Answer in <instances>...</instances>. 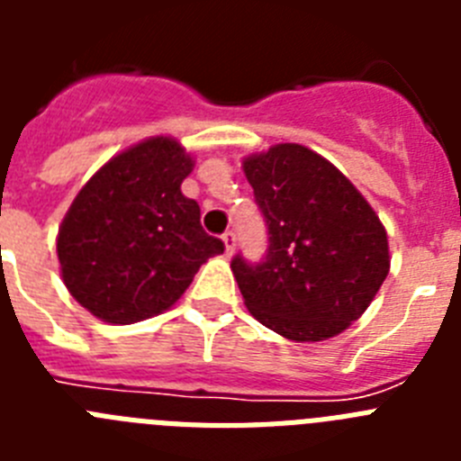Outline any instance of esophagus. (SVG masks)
I'll return each instance as SVG.
<instances>
[{
  "mask_svg": "<svg viewBox=\"0 0 461 461\" xmlns=\"http://www.w3.org/2000/svg\"><path fill=\"white\" fill-rule=\"evenodd\" d=\"M221 240H223V244H226V254H233V251H235V233H233V230H226Z\"/></svg>",
  "mask_w": 461,
  "mask_h": 461,
  "instance_id": "1",
  "label": "esophagus"
}]
</instances>
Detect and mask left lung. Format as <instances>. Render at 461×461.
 Returning a JSON list of instances; mask_svg holds the SVG:
<instances>
[{"label": "left lung", "mask_w": 461, "mask_h": 461, "mask_svg": "<svg viewBox=\"0 0 461 461\" xmlns=\"http://www.w3.org/2000/svg\"><path fill=\"white\" fill-rule=\"evenodd\" d=\"M267 226L266 258L235 256V281L258 323L323 341L365 313L390 270L388 235L365 195L328 158L281 142L244 158Z\"/></svg>", "instance_id": "1"}]
</instances>
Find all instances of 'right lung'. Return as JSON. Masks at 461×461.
<instances>
[{"instance_id":"right-lung-1","label":"right lung","mask_w":461,"mask_h":461,"mask_svg":"<svg viewBox=\"0 0 461 461\" xmlns=\"http://www.w3.org/2000/svg\"><path fill=\"white\" fill-rule=\"evenodd\" d=\"M194 158L157 136L113 157L89 177L57 235L62 279L89 313L129 325L173 307L198 267L223 254L182 194Z\"/></svg>"}]
</instances>
